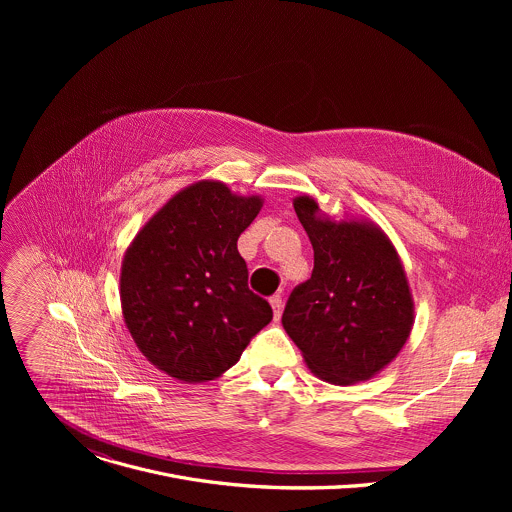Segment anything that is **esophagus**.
I'll list each match as a JSON object with an SVG mask.
<instances>
[{
	"label": "esophagus",
	"instance_id": "34e87169",
	"mask_svg": "<svg viewBox=\"0 0 512 512\" xmlns=\"http://www.w3.org/2000/svg\"><path fill=\"white\" fill-rule=\"evenodd\" d=\"M269 304H271V310H273L275 320H279L281 310H283V300H281V296H273V298H269Z\"/></svg>",
	"mask_w": 512,
	"mask_h": 512
}]
</instances>
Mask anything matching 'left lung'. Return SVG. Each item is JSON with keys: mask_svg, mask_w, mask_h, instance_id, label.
Listing matches in <instances>:
<instances>
[{"mask_svg": "<svg viewBox=\"0 0 512 512\" xmlns=\"http://www.w3.org/2000/svg\"><path fill=\"white\" fill-rule=\"evenodd\" d=\"M294 208L314 247V271L291 291L281 324L318 379L340 387L369 381L413 330L401 257L369 218H334L308 194Z\"/></svg>", "mask_w": 512, "mask_h": 512, "instance_id": "8db88e82", "label": "left lung"}]
</instances>
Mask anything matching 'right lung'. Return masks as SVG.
I'll return each mask as SVG.
<instances>
[{"label": "right lung", "instance_id": "1", "mask_svg": "<svg viewBox=\"0 0 512 512\" xmlns=\"http://www.w3.org/2000/svg\"><path fill=\"white\" fill-rule=\"evenodd\" d=\"M263 206L221 180L176 192L129 243L119 275L125 326L156 369L182 383L227 373L271 306L247 285L239 235Z\"/></svg>", "mask_w": 512, "mask_h": 512}]
</instances>
